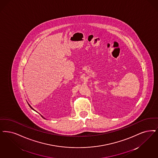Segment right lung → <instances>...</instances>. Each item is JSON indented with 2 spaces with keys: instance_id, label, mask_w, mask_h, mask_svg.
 I'll use <instances>...</instances> for the list:
<instances>
[{
  "instance_id": "1",
  "label": "right lung",
  "mask_w": 158,
  "mask_h": 158,
  "mask_svg": "<svg viewBox=\"0 0 158 158\" xmlns=\"http://www.w3.org/2000/svg\"><path fill=\"white\" fill-rule=\"evenodd\" d=\"M28 105H29V106H30V107H31V108H32V109H33V110H34V109H33V108H32V107H31V105H29V104H28Z\"/></svg>"
}]
</instances>
